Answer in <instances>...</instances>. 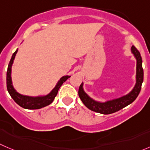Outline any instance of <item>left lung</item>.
<instances>
[{
	"instance_id": "1",
	"label": "left lung",
	"mask_w": 150,
	"mask_h": 150,
	"mask_svg": "<svg viewBox=\"0 0 150 150\" xmlns=\"http://www.w3.org/2000/svg\"><path fill=\"white\" fill-rule=\"evenodd\" d=\"M131 51L133 54L137 61L136 64V83L134 86L133 89L127 95L123 96L118 99H112L107 101L105 102H100L93 100L84 91L83 83H82L79 88V96L84 105L94 112L99 113L111 114L113 112L120 110L122 108H125L129 104L133 102L138 97V94L142 89V85L144 80V70L142 68V59L141 57L140 52L136 49L134 45L131 48Z\"/></svg>"
}]
</instances>
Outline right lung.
Listing matches in <instances>:
<instances>
[{"label": "right lung", "mask_w": 150, "mask_h": 150, "mask_svg": "<svg viewBox=\"0 0 150 150\" xmlns=\"http://www.w3.org/2000/svg\"><path fill=\"white\" fill-rule=\"evenodd\" d=\"M18 52V49L14 52L12 54V58L10 59V62L8 65V69H7L6 72V87L7 90H8V93L10 94L11 97L14 99L15 102L20 105L22 108H25V109L28 110H36V109H40V108H44L45 106L49 105L51 102L54 101V98L56 97L58 91H59V88L61 85L67 80L70 76H64L59 80L56 86L48 94L45 96H24L21 95V93L17 92L15 89L14 88L13 85H12V77H11V72H12V65L13 64L14 59H15L16 54Z\"/></svg>", "instance_id": "1"}]
</instances>
